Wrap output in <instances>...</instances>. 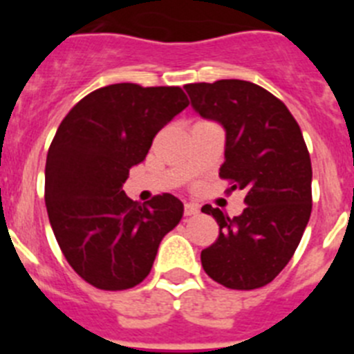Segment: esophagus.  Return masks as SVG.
Wrapping results in <instances>:
<instances>
[{"mask_svg": "<svg viewBox=\"0 0 354 354\" xmlns=\"http://www.w3.org/2000/svg\"><path fill=\"white\" fill-rule=\"evenodd\" d=\"M200 212V207L196 204H184V216H196Z\"/></svg>", "mask_w": 354, "mask_h": 354, "instance_id": "obj_1", "label": "esophagus"}]
</instances>
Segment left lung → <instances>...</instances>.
<instances>
[{
  "instance_id": "obj_1",
  "label": "left lung",
  "mask_w": 354,
  "mask_h": 354,
  "mask_svg": "<svg viewBox=\"0 0 354 354\" xmlns=\"http://www.w3.org/2000/svg\"><path fill=\"white\" fill-rule=\"evenodd\" d=\"M202 118L225 129L221 179L245 192V211L228 218L204 205L220 225L202 250L205 273L228 289L250 290L274 280L298 248L312 212V165L301 129L280 99L250 81L184 86Z\"/></svg>"
}]
</instances>
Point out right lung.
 I'll use <instances>...</instances> for the list:
<instances>
[{"mask_svg":"<svg viewBox=\"0 0 354 354\" xmlns=\"http://www.w3.org/2000/svg\"><path fill=\"white\" fill-rule=\"evenodd\" d=\"M189 104L179 86L109 84L83 97L56 131L46 161V207L65 259L102 290L138 286L184 205L165 193L145 204L122 186L156 134Z\"/></svg>","mask_w":354,"mask_h":354,"instance_id":"1","label":"right lung"}]
</instances>
